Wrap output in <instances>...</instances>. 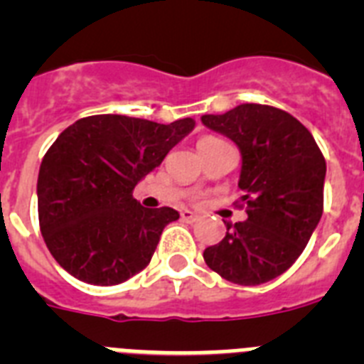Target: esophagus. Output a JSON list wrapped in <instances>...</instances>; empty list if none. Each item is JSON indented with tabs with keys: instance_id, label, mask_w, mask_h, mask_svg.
<instances>
[{
	"instance_id": "1",
	"label": "esophagus",
	"mask_w": 364,
	"mask_h": 364,
	"mask_svg": "<svg viewBox=\"0 0 364 364\" xmlns=\"http://www.w3.org/2000/svg\"><path fill=\"white\" fill-rule=\"evenodd\" d=\"M180 217H182V220H186V222H197L198 220V215L193 213V211H188V210L182 211V213H180Z\"/></svg>"
}]
</instances>
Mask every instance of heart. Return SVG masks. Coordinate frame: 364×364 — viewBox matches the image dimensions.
<instances>
[{
  "mask_svg": "<svg viewBox=\"0 0 364 364\" xmlns=\"http://www.w3.org/2000/svg\"><path fill=\"white\" fill-rule=\"evenodd\" d=\"M208 140H215V138L213 136H205V138H202L200 142H208ZM200 142H198V144H200Z\"/></svg>",
  "mask_w": 364,
  "mask_h": 364,
  "instance_id": "b5f03b06",
  "label": "heart"
}]
</instances>
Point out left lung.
<instances>
[{
  "label": "left lung",
  "instance_id": "obj_1",
  "mask_svg": "<svg viewBox=\"0 0 364 364\" xmlns=\"http://www.w3.org/2000/svg\"><path fill=\"white\" fill-rule=\"evenodd\" d=\"M204 125L231 138L242 154L237 208L247 220L226 224V237L205 247L204 260L222 279L257 286L299 259L324 205L326 162L310 131L279 107L242 104L204 114Z\"/></svg>",
  "mask_w": 364,
  "mask_h": 364
}]
</instances>
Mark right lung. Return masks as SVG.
Instances as JSON below:
<instances>
[{
	"label": "right lung",
	"instance_id": "1",
	"mask_svg": "<svg viewBox=\"0 0 364 364\" xmlns=\"http://www.w3.org/2000/svg\"><path fill=\"white\" fill-rule=\"evenodd\" d=\"M195 127L95 114L69 125L41 160L38 218L56 262L96 286L125 282L151 262L173 208L147 210L134 186Z\"/></svg>",
	"mask_w": 364,
	"mask_h": 364
}]
</instances>
